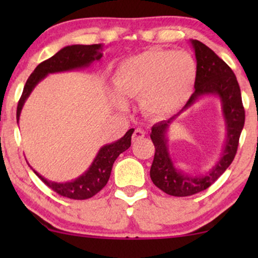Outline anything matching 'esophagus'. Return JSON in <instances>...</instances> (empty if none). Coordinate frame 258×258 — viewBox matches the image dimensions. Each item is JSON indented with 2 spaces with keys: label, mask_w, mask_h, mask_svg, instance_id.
Segmentation results:
<instances>
[{
  "label": "esophagus",
  "mask_w": 258,
  "mask_h": 258,
  "mask_svg": "<svg viewBox=\"0 0 258 258\" xmlns=\"http://www.w3.org/2000/svg\"><path fill=\"white\" fill-rule=\"evenodd\" d=\"M144 137V133L142 132V130L141 129H136L135 132H134V134H133V142H137V141H140V140H142Z\"/></svg>",
  "instance_id": "1"
}]
</instances>
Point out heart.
<instances>
[{
	"label": "heart",
	"mask_w": 258,
	"mask_h": 258,
	"mask_svg": "<svg viewBox=\"0 0 258 258\" xmlns=\"http://www.w3.org/2000/svg\"><path fill=\"white\" fill-rule=\"evenodd\" d=\"M196 77L197 66L189 52L153 48L119 63L114 84L123 96H141V107L146 114L168 117L184 107ZM116 104L124 108L126 102L116 96Z\"/></svg>",
	"instance_id": "1"
}]
</instances>
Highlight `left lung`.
<instances>
[{"label": "left lung", "instance_id": "left-lung-1", "mask_svg": "<svg viewBox=\"0 0 258 258\" xmlns=\"http://www.w3.org/2000/svg\"><path fill=\"white\" fill-rule=\"evenodd\" d=\"M191 44L197 61L195 93L191 95L177 116L191 107L200 97L206 95H216L220 97L222 103L227 141L220 161L208 174L202 176L186 175L176 169L167 147L168 140L165 134L169 124L174 121L176 116L168 121L158 122L153 125L150 137L155 146V156L150 168L151 181L162 191L177 197L191 196L203 191L227 170L237 153L239 136L245 121L241 89L230 67L202 42L191 40Z\"/></svg>", "mask_w": 258, "mask_h": 258}]
</instances>
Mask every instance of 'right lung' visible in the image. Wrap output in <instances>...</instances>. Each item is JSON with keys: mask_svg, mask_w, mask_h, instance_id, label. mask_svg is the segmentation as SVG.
<instances>
[{"mask_svg": "<svg viewBox=\"0 0 258 258\" xmlns=\"http://www.w3.org/2000/svg\"><path fill=\"white\" fill-rule=\"evenodd\" d=\"M102 56H103V45L102 44H74L64 47L58 52H56L54 56H51L50 58L40 63L35 68L34 72L31 73L29 79L27 80L26 86L23 88L22 96H21L19 104H17V123H19L20 114L24 102L29 97L36 84L41 80H43L48 74L83 68V67L90 66V63H93L94 61L101 59ZM133 133L134 129H129L122 139H119L114 143L105 144V146L102 147L89 169L74 181L66 183L51 182L45 179L43 176L35 171L33 168L31 169L42 179V182L45 185L54 190L58 195L68 197V199L72 200L90 199V197L96 195L107 184L111 174L112 164H114L116 158L119 156V154L128 149L130 144H132Z\"/></svg>", "mask_w": 258, "mask_h": 258, "instance_id": "1", "label": "right lung"}]
</instances>
